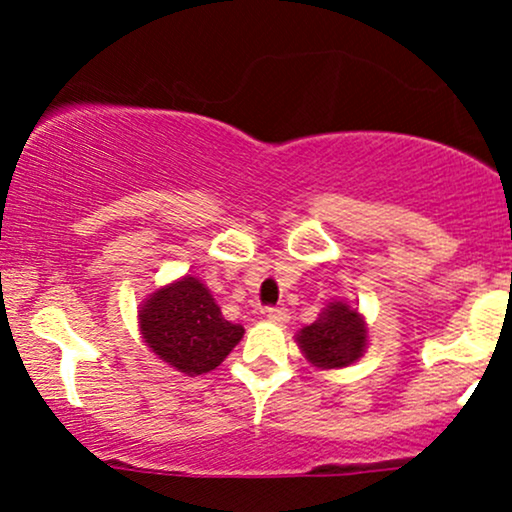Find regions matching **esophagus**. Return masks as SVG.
<instances>
[{
  "label": "esophagus",
  "mask_w": 512,
  "mask_h": 512,
  "mask_svg": "<svg viewBox=\"0 0 512 512\" xmlns=\"http://www.w3.org/2000/svg\"><path fill=\"white\" fill-rule=\"evenodd\" d=\"M264 313H267V317L272 322H281V325H284L286 320H289V308H284V305H276V308H267L264 310Z\"/></svg>",
  "instance_id": "obj_1"
}]
</instances>
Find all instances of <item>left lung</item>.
I'll use <instances>...</instances> for the list:
<instances>
[{"mask_svg":"<svg viewBox=\"0 0 512 512\" xmlns=\"http://www.w3.org/2000/svg\"><path fill=\"white\" fill-rule=\"evenodd\" d=\"M303 354L317 368H342L354 363L366 349V325L354 308L327 305L317 322L298 334Z\"/></svg>","mask_w":512,"mask_h":512,"instance_id":"left-lung-1","label":"left lung"}]
</instances>
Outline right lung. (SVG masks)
<instances>
[{
  "label": "right lung",
  "mask_w": 512,
  "mask_h": 512,
  "mask_svg": "<svg viewBox=\"0 0 512 512\" xmlns=\"http://www.w3.org/2000/svg\"><path fill=\"white\" fill-rule=\"evenodd\" d=\"M142 334L158 358L187 375L214 370L243 339V327L221 315L195 276L156 291L139 310Z\"/></svg>",
  "instance_id": "obj_1"
}]
</instances>
